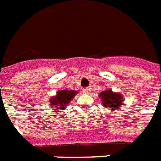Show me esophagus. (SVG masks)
Instances as JSON below:
<instances>
[{
  "mask_svg": "<svg viewBox=\"0 0 161 161\" xmlns=\"http://www.w3.org/2000/svg\"><path fill=\"white\" fill-rule=\"evenodd\" d=\"M83 92L85 94H88V93L91 92V89L90 88H84L83 89Z\"/></svg>",
  "mask_w": 161,
  "mask_h": 161,
  "instance_id": "1",
  "label": "esophagus"
}]
</instances>
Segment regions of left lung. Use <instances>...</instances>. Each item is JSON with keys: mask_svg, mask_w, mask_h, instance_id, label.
<instances>
[{"mask_svg": "<svg viewBox=\"0 0 161 161\" xmlns=\"http://www.w3.org/2000/svg\"><path fill=\"white\" fill-rule=\"evenodd\" d=\"M99 98H101L104 107L108 108V111L120 110V107L124 105V98L122 94L113 92L111 89L101 92L99 94Z\"/></svg>", "mask_w": 161, "mask_h": 161, "instance_id": "1", "label": "left lung"}]
</instances>
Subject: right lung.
<instances>
[{
  "mask_svg": "<svg viewBox=\"0 0 161 161\" xmlns=\"http://www.w3.org/2000/svg\"><path fill=\"white\" fill-rule=\"evenodd\" d=\"M78 91L74 90H61L56 92V95L51 97L49 99L50 107L53 108V111H59L65 109L74 97L78 94Z\"/></svg>",
  "mask_w": 161,
  "mask_h": 161,
  "instance_id": "1",
  "label": "right lung"
}]
</instances>
